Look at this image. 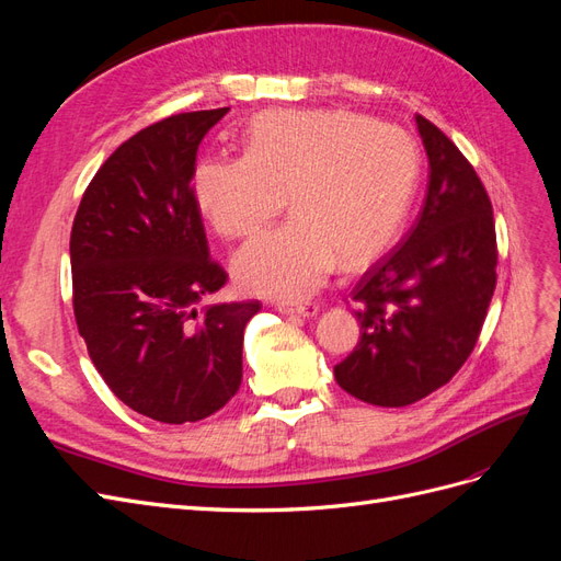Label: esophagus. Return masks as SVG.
I'll return each mask as SVG.
<instances>
[{
    "label": "esophagus",
    "instance_id": "1",
    "mask_svg": "<svg viewBox=\"0 0 561 561\" xmlns=\"http://www.w3.org/2000/svg\"><path fill=\"white\" fill-rule=\"evenodd\" d=\"M278 311L285 316H304V318H313L320 307L316 301H304V304H278Z\"/></svg>",
    "mask_w": 561,
    "mask_h": 561
}]
</instances>
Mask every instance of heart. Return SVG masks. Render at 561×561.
I'll use <instances>...</instances> for the list:
<instances>
[{"label":"heart","mask_w":561,"mask_h":561,"mask_svg":"<svg viewBox=\"0 0 561 561\" xmlns=\"http://www.w3.org/2000/svg\"><path fill=\"white\" fill-rule=\"evenodd\" d=\"M419 154L400 126L342 110H278L248 128L243 157L203 159L192 180L217 233L243 239L274 219L285 196L295 217L233 254L245 293L301 299L336 262L360 266L400 231Z\"/></svg>","instance_id":"obj_1"}]
</instances>
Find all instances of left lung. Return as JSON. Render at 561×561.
<instances>
[{
  "label": "left lung",
  "instance_id": "1",
  "mask_svg": "<svg viewBox=\"0 0 561 561\" xmlns=\"http://www.w3.org/2000/svg\"><path fill=\"white\" fill-rule=\"evenodd\" d=\"M428 190L404 239L367 268L351 301L360 342L336 383L369 404L404 407L445 386L482 332L496 287V225L470 161L416 114Z\"/></svg>",
  "mask_w": 561,
  "mask_h": 561
}]
</instances>
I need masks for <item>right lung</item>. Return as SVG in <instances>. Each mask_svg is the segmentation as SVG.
Masks as SVG:
<instances>
[{
  "mask_svg": "<svg viewBox=\"0 0 561 561\" xmlns=\"http://www.w3.org/2000/svg\"><path fill=\"white\" fill-rule=\"evenodd\" d=\"M229 107L135 133L100 165L70 236L79 334L112 393L161 423L201 421L243 379V330L260 301H213L229 276L194 201L196 151Z\"/></svg>",
  "mask_w": 561,
  "mask_h": 561,
  "instance_id": "add662e5",
  "label": "right lung"
}]
</instances>
